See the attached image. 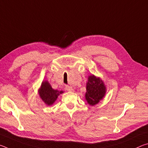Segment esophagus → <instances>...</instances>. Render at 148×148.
Here are the masks:
<instances>
[{"mask_svg": "<svg viewBox=\"0 0 148 148\" xmlns=\"http://www.w3.org/2000/svg\"><path fill=\"white\" fill-rule=\"evenodd\" d=\"M66 89L67 90V91H70V92H74V89L73 88V87H71V86H66Z\"/></svg>", "mask_w": 148, "mask_h": 148, "instance_id": "1", "label": "esophagus"}]
</instances>
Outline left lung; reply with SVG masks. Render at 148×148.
Wrapping results in <instances>:
<instances>
[{
  "label": "left lung",
  "instance_id": "8db88e82",
  "mask_svg": "<svg viewBox=\"0 0 148 148\" xmlns=\"http://www.w3.org/2000/svg\"><path fill=\"white\" fill-rule=\"evenodd\" d=\"M106 92V87L99 77L91 74L88 76L86 84V92L85 98L91 106L98 104L103 99Z\"/></svg>",
  "mask_w": 148,
  "mask_h": 148
}]
</instances>
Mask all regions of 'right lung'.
Masks as SVG:
<instances>
[{"mask_svg":"<svg viewBox=\"0 0 148 148\" xmlns=\"http://www.w3.org/2000/svg\"><path fill=\"white\" fill-rule=\"evenodd\" d=\"M38 92L42 101L47 106H51L56 102L59 95L64 92L62 91L53 89L47 80L42 81Z\"/></svg>","mask_w":148,"mask_h":148,"instance_id":"1","label":"right lung"}]
</instances>
